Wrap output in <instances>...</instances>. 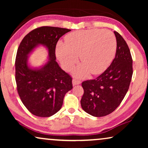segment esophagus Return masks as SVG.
I'll list each match as a JSON object with an SVG mask.
<instances>
[{
	"instance_id": "esophagus-1",
	"label": "esophagus",
	"mask_w": 148,
	"mask_h": 148,
	"mask_svg": "<svg viewBox=\"0 0 148 148\" xmlns=\"http://www.w3.org/2000/svg\"><path fill=\"white\" fill-rule=\"evenodd\" d=\"M72 82H73V86H76V85H79L81 84V81L77 79H76V78L73 79L72 81Z\"/></svg>"
}]
</instances>
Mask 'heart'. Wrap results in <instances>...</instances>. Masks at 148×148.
Listing matches in <instances>:
<instances>
[{
	"label": "heart",
	"mask_w": 148,
	"mask_h": 148,
	"mask_svg": "<svg viewBox=\"0 0 148 148\" xmlns=\"http://www.w3.org/2000/svg\"><path fill=\"white\" fill-rule=\"evenodd\" d=\"M65 44L56 46V56L66 69H70L77 62L80 55L83 64L75 74L85 77L102 73L108 67L114 57L116 40L108 29H92L71 32L64 38Z\"/></svg>",
	"instance_id": "heart-1"
}]
</instances>
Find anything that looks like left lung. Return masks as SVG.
I'll use <instances>...</instances> for the list:
<instances>
[{"mask_svg": "<svg viewBox=\"0 0 148 148\" xmlns=\"http://www.w3.org/2000/svg\"><path fill=\"white\" fill-rule=\"evenodd\" d=\"M116 55L105 71L94 79L84 81L81 105L94 116H106L115 110L125 98L133 75V60L129 46L117 32Z\"/></svg>", "mask_w": 148, "mask_h": 148, "instance_id": "obj_1", "label": "left lung"}]
</instances>
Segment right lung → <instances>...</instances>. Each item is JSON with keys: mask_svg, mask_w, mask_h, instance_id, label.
<instances>
[{"mask_svg": "<svg viewBox=\"0 0 148 148\" xmlns=\"http://www.w3.org/2000/svg\"><path fill=\"white\" fill-rule=\"evenodd\" d=\"M71 29L42 26L27 34L18 48L15 58L17 92L32 114L49 117L61 108L64 95L73 88L72 77L56 61L55 49L59 38ZM38 45L48 48L49 60L40 69L27 64L28 54Z\"/></svg>", "mask_w": 148, "mask_h": 148, "instance_id": "1", "label": "right lung"}]
</instances>
